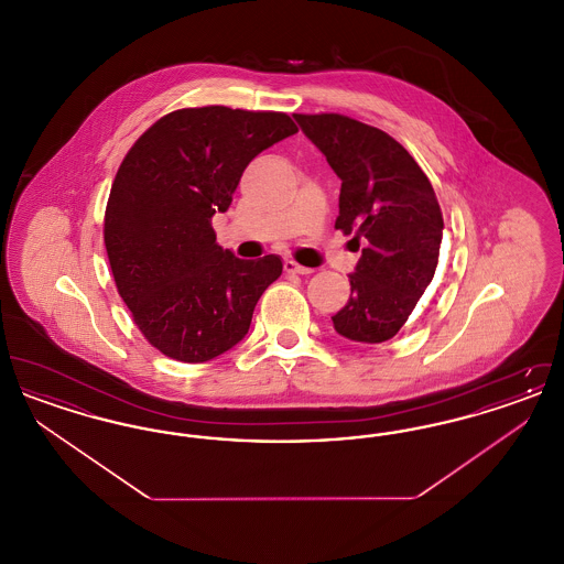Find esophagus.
I'll list each match as a JSON object with an SVG mask.
<instances>
[{
    "label": "esophagus",
    "instance_id": "34e87169",
    "mask_svg": "<svg viewBox=\"0 0 564 564\" xmlns=\"http://www.w3.org/2000/svg\"><path fill=\"white\" fill-rule=\"evenodd\" d=\"M283 269H285V272H290V274H311V272H313V269H308V267H300V264L294 262V260H285Z\"/></svg>",
    "mask_w": 564,
    "mask_h": 564
}]
</instances>
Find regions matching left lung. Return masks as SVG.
Here are the masks:
<instances>
[{"instance_id": "1", "label": "left lung", "mask_w": 564, "mask_h": 564, "mask_svg": "<svg viewBox=\"0 0 564 564\" xmlns=\"http://www.w3.org/2000/svg\"><path fill=\"white\" fill-rule=\"evenodd\" d=\"M340 177L336 230L361 258L334 329L352 343L391 340L430 288L444 217L423 169L393 137L340 113H294Z\"/></svg>"}]
</instances>
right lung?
I'll list each match as a JSON object with an SVG mask.
<instances>
[{"mask_svg": "<svg viewBox=\"0 0 564 564\" xmlns=\"http://www.w3.org/2000/svg\"><path fill=\"white\" fill-rule=\"evenodd\" d=\"M297 133L281 111L177 109L134 141L106 209V249L118 294L152 347L203 364L239 345L253 308L281 276L279 256L241 260L215 242L242 171Z\"/></svg>", "mask_w": 564, "mask_h": 564, "instance_id": "add662e5", "label": "right lung"}]
</instances>
